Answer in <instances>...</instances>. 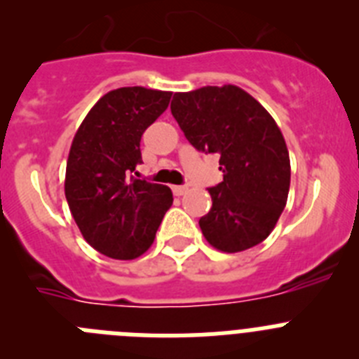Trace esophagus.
Wrapping results in <instances>:
<instances>
[{
  "label": "esophagus",
  "mask_w": 359,
  "mask_h": 359,
  "mask_svg": "<svg viewBox=\"0 0 359 359\" xmlns=\"http://www.w3.org/2000/svg\"><path fill=\"white\" fill-rule=\"evenodd\" d=\"M187 190H189V187H185V185H174V187H172L174 196H183V194H187Z\"/></svg>",
  "instance_id": "esophagus-1"
}]
</instances>
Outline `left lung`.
<instances>
[{
  "instance_id": "obj_1",
  "label": "left lung",
  "mask_w": 359,
  "mask_h": 359,
  "mask_svg": "<svg viewBox=\"0 0 359 359\" xmlns=\"http://www.w3.org/2000/svg\"><path fill=\"white\" fill-rule=\"evenodd\" d=\"M170 111L198 151L219 154L223 182L208 189L212 208L199 219L205 239L224 253L262 243L286 207L291 180L273 116L233 84L174 93Z\"/></svg>"
}]
</instances>
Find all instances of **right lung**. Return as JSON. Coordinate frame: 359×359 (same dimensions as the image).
<instances>
[{
    "label": "right lung",
    "instance_id": "right-lung-1",
    "mask_svg": "<svg viewBox=\"0 0 359 359\" xmlns=\"http://www.w3.org/2000/svg\"><path fill=\"white\" fill-rule=\"evenodd\" d=\"M170 91L142 86L104 95L82 120L66 161L65 194L82 237L102 255L131 261L151 248L169 187L131 176L145 129L169 107Z\"/></svg>",
    "mask_w": 359,
    "mask_h": 359
}]
</instances>
